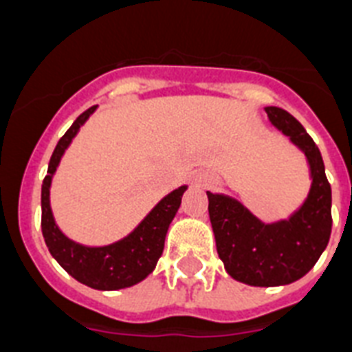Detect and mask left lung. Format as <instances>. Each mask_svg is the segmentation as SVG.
I'll return each instance as SVG.
<instances>
[{"instance_id": "8db88e82", "label": "left lung", "mask_w": 352, "mask_h": 352, "mask_svg": "<svg viewBox=\"0 0 352 352\" xmlns=\"http://www.w3.org/2000/svg\"><path fill=\"white\" fill-rule=\"evenodd\" d=\"M270 122L306 155L311 188L300 208L283 221L263 223L241 201L208 196V216L226 274L248 286H284L309 272L331 235V185L324 160L300 122L280 107H264Z\"/></svg>"}]
</instances>
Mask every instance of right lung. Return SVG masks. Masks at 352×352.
<instances>
[{
    "mask_svg": "<svg viewBox=\"0 0 352 352\" xmlns=\"http://www.w3.org/2000/svg\"><path fill=\"white\" fill-rule=\"evenodd\" d=\"M97 106L89 107L72 124L65 136L57 142L54 155L48 164V174L43 179L41 187V228L43 237L50 250L52 257L68 272L75 280L100 289L115 292L122 287L135 286L142 283L155 270L160 255L164 252L165 235L169 230L170 221L176 216L182 196L187 190V185H182L176 190L162 199L135 230L124 239L106 246H84L68 239L59 226L55 225L50 207V185L60 158L75 138L78 129L89 118Z\"/></svg>",
    "mask_w": 352,
    "mask_h": 352,
    "instance_id": "add662e5",
    "label": "right lung"
}]
</instances>
